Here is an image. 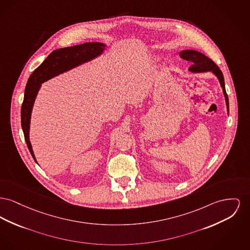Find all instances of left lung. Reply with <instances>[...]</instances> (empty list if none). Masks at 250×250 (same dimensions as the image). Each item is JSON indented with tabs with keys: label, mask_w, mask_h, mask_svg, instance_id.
Listing matches in <instances>:
<instances>
[{
	"label": "left lung",
	"mask_w": 250,
	"mask_h": 250,
	"mask_svg": "<svg viewBox=\"0 0 250 250\" xmlns=\"http://www.w3.org/2000/svg\"><path fill=\"white\" fill-rule=\"evenodd\" d=\"M180 58L185 59L187 61L192 62V65L189 68V70L192 73H204V72H211L215 74L220 82L221 87L223 88L224 96L226 98V104H227V108L228 112L229 111V98L228 94L226 92V88H225V81H224V76L221 72L220 69L218 66L211 60L206 57L204 54L194 51V50H185L180 53Z\"/></svg>",
	"instance_id": "obj_1"
}]
</instances>
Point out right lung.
I'll use <instances>...</instances> for the list:
<instances>
[{
	"mask_svg": "<svg viewBox=\"0 0 250 250\" xmlns=\"http://www.w3.org/2000/svg\"><path fill=\"white\" fill-rule=\"evenodd\" d=\"M104 46L100 42H86L55 50L30 75L21 104V117L24 139L35 162L37 161L29 141L30 119L34 102L42 83L98 57L103 53Z\"/></svg>",
	"mask_w": 250,
	"mask_h": 250,
	"instance_id": "right-lung-1",
	"label": "right lung"
}]
</instances>
